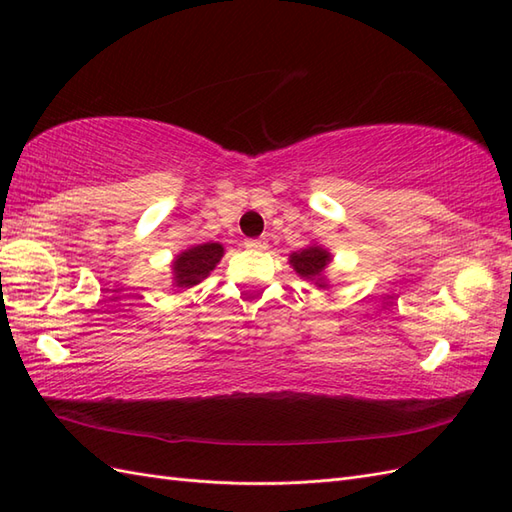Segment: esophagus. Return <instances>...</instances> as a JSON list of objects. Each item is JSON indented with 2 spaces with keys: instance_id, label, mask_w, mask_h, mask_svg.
Listing matches in <instances>:
<instances>
[{
  "instance_id": "1",
  "label": "esophagus",
  "mask_w": 512,
  "mask_h": 512,
  "mask_svg": "<svg viewBox=\"0 0 512 512\" xmlns=\"http://www.w3.org/2000/svg\"><path fill=\"white\" fill-rule=\"evenodd\" d=\"M244 246L248 250H264L266 248V239H246Z\"/></svg>"
}]
</instances>
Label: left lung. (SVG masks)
I'll return each instance as SVG.
<instances>
[{
    "label": "left lung",
    "mask_w": 512,
    "mask_h": 512,
    "mask_svg": "<svg viewBox=\"0 0 512 512\" xmlns=\"http://www.w3.org/2000/svg\"><path fill=\"white\" fill-rule=\"evenodd\" d=\"M332 262V255L319 244L306 246L299 253L290 255V266L297 270V275L303 279L314 281V286L319 288H328V281L323 277V270L328 268Z\"/></svg>",
    "instance_id": "1"
}]
</instances>
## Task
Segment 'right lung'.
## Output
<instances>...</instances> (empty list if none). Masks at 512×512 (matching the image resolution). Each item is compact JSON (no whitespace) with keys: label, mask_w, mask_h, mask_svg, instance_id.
I'll return each instance as SVG.
<instances>
[{"label":"right lung","mask_w":512,"mask_h":512,"mask_svg":"<svg viewBox=\"0 0 512 512\" xmlns=\"http://www.w3.org/2000/svg\"><path fill=\"white\" fill-rule=\"evenodd\" d=\"M224 255V246L217 242H206L184 250L176 255L171 264L173 270V286L178 288H191L200 284L202 279L211 275V270L220 264Z\"/></svg>","instance_id":"right-lung-1"}]
</instances>
